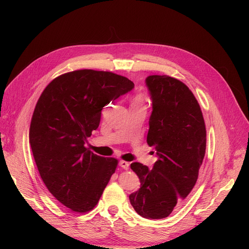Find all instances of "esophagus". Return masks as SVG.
Wrapping results in <instances>:
<instances>
[{
    "label": "esophagus",
    "instance_id": "obj_1",
    "mask_svg": "<svg viewBox=\"0 0 249 249\" xmlns=\"http://www.w3.org/2000/svg\"><path fill=\"white\" fill-rule=\"evenodd\" d=\"M119 165H120L122 168H124V169H128V168H129V162H127V161H125V160H120V161H119Z\"/></svg>",
    "mask_w": 249,
    "mask_h": 249
}]
</instances>
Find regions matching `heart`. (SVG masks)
Listing matches in <instances>:
<instances>
[{
	"label": "heart",
	"mask_w": 249,
	"mask_h": 249,
	"mask_svg": "<svg viewBox=\"0 0 249 249\" xmlns=\"http://www.w3.org/2000/svg\"><path fill=\"white\" fill-rule=\"evenodd\" d=\"M133 103H143V100H142V98L137 97V98L134 99V102H133Z\"/></svg>",
	"instance_id": "heart-1"
}]
</instances>
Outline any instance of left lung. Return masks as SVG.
<instances>
[{
    "mask_svg": "<svg viewBox=\"0 0 249 249\" xmlns=\"http://www.w3.org/2000/svg\"><path fill=\"white\" fill-rule=\"evenodd\" d=\"M145 83L152 100L147 143L159 160L150 169L130 165L141 185L129 200L140 216L162 219L184 204L197 182L206 127L200 105L184 83L168 75H149Z\"/></svg>",
    "mask_w": 249,
    "mask_h": 249,
    "instance_id": "1",
    "label": "left lung"
}]
</instances>
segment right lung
I'll use <instances>...</instances> for the list:
<instances>
[{"label":"right lung","instance_id":"right-lung-1","mask_svg":"<svg viewBox=\"0 0 249 249\" xmlns=\"http://www.w3.org/2000/svg\"><path fill=\"white\" fill-rule=\"evenodd\" d=\"M134 88L110 71L81 70L54 78L39 98L29 131L38 172L52 196L77 213L98 204L118 160L86 147L99 127L101 112Z\"/></svg>","mask_w":249,"mask_h":249}]
</instances>
